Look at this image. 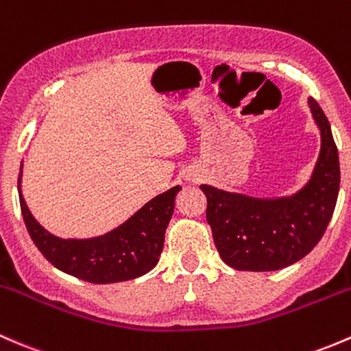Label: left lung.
Returning <instances> with one entry per match:
<instances>
[{"instance_id": "1", "label": "left lung", "mask_w": 351, "mask_h": 351, "mask_svg": "<svg viewBox=\"0 0 351 351\" xmlns=\"http://www.w3.org/2000/svg\"><path fill=\"white\" fill-rule=\"evenodd\" d=\"M321 149L309 180L291 196L254 197L202 184L206 219L226 265L272 272L292 265L317 245L333 216L339 191L338 149L330 121L309 97Z\"/></svg>"}]
</instances>
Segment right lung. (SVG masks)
Returning a JSON list of instances; mask_svg holds the SVG:
<instances>
[{
	"label": "right lung",
	"mask_w": 351,
	"mask_h": 351,
	"mask_svg": "<svg viewBox=\"0 0 351 351\" xmlns=\"http://www.w3.org/2000/svg\"><path fill=\"white\" fill-rule=\"evenodd\" d=\"M21 174L23 162L18 177V196L25 225L38 250L56 269L86 282L113 284L145 276L157 265L176 196L182 187L176 186L158 194L120 226L99 237L60 238L43 228L28 209L21 193Z\"/></svg>",
	"instance_id": "1"
}]
</instances>
